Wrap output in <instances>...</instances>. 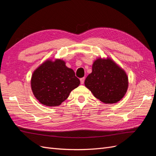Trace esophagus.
<instances>
[{
	"label": "esophagus",
	"instance_id": "1",
	"mask_svg": "<svg viewBox=\"0 0 156 156\" xmlns=\"http://www.w3.org/2000/svg\"><path fill=\"white\" fill-rule=\"evenodd\" d=\"M80 81H81V84H83L84 83V77H83V78L80 79Z\"/></svg>",
	"mask_w": 156,
	"mask_h": 156
}]
</instances>
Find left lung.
I'll return each mask as SVG.
<instances>
[{
	"instance_id": "1",
	"label": "left lung",
	"mask_w": 156,
	"mask_h": 156,
	"mask_svg": "<svg viewBox=\"0 0 156 156\" xmlns=\"http://www.w3.org/2000/svg\"><path fill=\"white\" fill-rule=\"evenodd\" d=\"M128 77L124 69L110 57L98 58L84 85L105 103H116L124 98L128 88Z\"/></svg>"
}]
</instances>
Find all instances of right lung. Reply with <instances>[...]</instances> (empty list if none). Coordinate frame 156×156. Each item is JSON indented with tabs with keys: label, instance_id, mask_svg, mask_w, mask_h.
Listing matches in <instances>:
<instances>
[{
	"label": "right lung",
	"instance_id": "add662e5",
	"mask_svg": "<svg viewBox=\"0 0 156 156\" xmlns=\"http://www.w3.org/2000/svg\"><path fill=\"white\" fill-rule=\"evenodd\" d=\"M79 84L74 71L58 58L46 60L33 72L30 80L34 96L48 107L59 106Z\"/></svg>",
	"mask_w": 156,
	"mask_h": 156
}]
</instances>
